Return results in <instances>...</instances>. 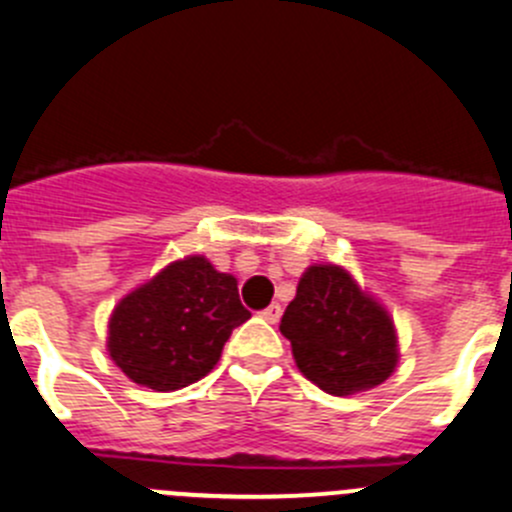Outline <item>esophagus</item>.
Wrapping results in <instances>:
<instances>
[{
    "label": "esophagus",
    "mask_w": 512,
    "mask_h": 512,
    "mask_svg": "<svg viewBox=\"0 0 512 512\" xmlns=\"http://www.w3.org/2000/svg\"><path fill=\"white\" fill-rule=\"evenodd\" d=\"M262 317H265L267 322H272V325H275V322L282 317V305H277V302H272L270 307H265V310H262Z\"/></svg>",
    "instance_id": "obj_1"
}]
</instances>
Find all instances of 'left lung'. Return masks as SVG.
I'll return each instance as SVG.
<instances>
[{"label": "left lung", "instance_id": "1", "mask_svg": "<svg viewBox=\"0 0 512 512\" xmlns=\"http://www.w3.org/2000/svg\"><path fill=\"white\" fill-rule=\"evenodd\" d=\"M302 375L325 393L345 398L382 385L400 360L390 312L340 265H310L282 315Z\"/></svg>", "mask_w": 512, "mask_h": 512}]
</instances>
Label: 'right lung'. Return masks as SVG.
I'll return each instance as SVG.
<instances>
[{"mask_svg":"<svg viewBox=\"0 0 512 512\" xmlns=\"http://www.w3.org/2000/svg\"><path fill=\"white\" fill-rule=\"evenodd\" d=\"M250 320L237 277L215 270L205 255L162 267L114 305L107 352L142 388L172 393L217 365L232 330Z\"/></svg>","mask_w":512,"mask_h":512,"instance_id":"right-lung-1","label":"right lung"}]
</instances>
